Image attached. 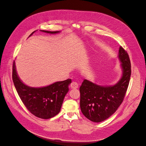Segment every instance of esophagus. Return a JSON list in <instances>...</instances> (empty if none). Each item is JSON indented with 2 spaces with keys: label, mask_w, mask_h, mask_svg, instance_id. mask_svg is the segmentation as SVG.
Listing matches in <instances>:
<instances>
[{
  "label": "esophagus",
  "mask_w": 146,
  "mask_h": 146,
  "mask_svg": "<svg viewBox=\"0 0 146 146\" xmlns=\"http://www.w3.org/2000/svg\"><path fill=\"white\" fill-rule=\"evenodd\" d=\"M71 88H73V89H76V88H77L78 87V84L77 83V82H72L71 83Z\"/></svg>",
  "instance_id": "esophagus-1"
}]
</instances>
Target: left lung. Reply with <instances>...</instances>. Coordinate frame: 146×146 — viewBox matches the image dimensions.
I'll return each instance as SVG.
<instances>
[{
    "mask_svg": "<svg viewBox=\"0 0 146 146\" xmlns=\"http://www.w3.org/2000/svg\"><path fill=\"white\" fill-rule=\"evenodd\" d=\"M118 58L122 74L116 84L102 86L84 79L80 87L81 111L92 122H101L107 119L123 101L130 78L131 64L127 52L121 46Z\"/></svg>",
    "mask_w": 146,
    "mask_h": 146,
    "instance_id": "1",
    "label": "left lung"
}]
</instances>
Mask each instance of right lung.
Wrapping results in <instances>:
<instances>
[{"label": "right lung", "mask_w": 146, "mask_h": 146, "mask_svg": "<svg viewBox=\"0 0 146 146\" xmlns=\"http://www.w3.org/2000/svg\"><path fill=\"white\" fill-rule=\"evenodd\" d=\"M40 31L49 34L60 32ZM35 32H33L29 36ZM12 78L17 93L25 107L35 116L44 119L51 118L59 113L64 98L69 91V85L72 83V80L69 78L46 87H29L24 84L19 77L15 61L13 64Z\"/></svg>", "instance_id": "obj_1"}]
</instances>
